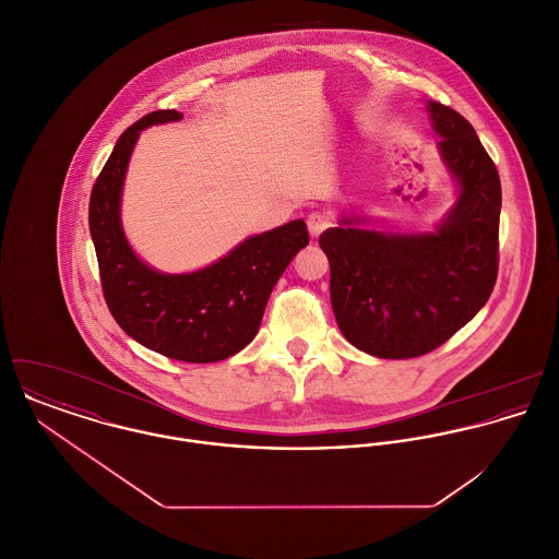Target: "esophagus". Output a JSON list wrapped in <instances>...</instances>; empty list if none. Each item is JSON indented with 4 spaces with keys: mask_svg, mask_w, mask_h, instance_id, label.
<instances>
[{
    "mask_svg": "<svg viewBox=\"0 0 559 559\" xmlns=\"http://www.w3.org/2000/svg\"><path fill=\"white\" fill-rule=\"evenodd\" d=\"M331 226V219L322 213H312L308 215V230H310V237L312 239H319L320 235Z\"/></svg>",
    "mask_w": 559,
    "mask_h": 559,
    "instance_id": "34e87169",
    "label": "esophagus"
}]
</instances>
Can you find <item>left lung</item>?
<instances>
[{
  "instance_id": "left-lung-1",
  "label": "left lung",
  "mask_w": 559,
  "mask_h": 559,
  "mask_svg": "<svg viewBox=\"0 0 559 559\" xmlns=\"http://www.w3.org/2000/svg\"><path fill=\"white\" fill-rule=\"evenodd\" d=\"M456 202L432 233L368 230L342 215L320 235L331 266V306L342 335L381 359L419 357L478 314L497 280L501 185L474 127L426 100Z\"/></svg>"
}]
</instances>
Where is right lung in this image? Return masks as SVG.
<instances>
[{"label":"right lung","mask_w":559,"mask_h":559,"mask_svg":"<svg viewBox=\"0 0 559 559\" xmlns=\"http://www.w3.org/2000/svg\"><path fill=\"white\" fill-rule=\"evenodd\" d=\"M180 118L176 109L153 111L120 135L92 187L87 219L103 295L124 333L169 359L213 364L255 337L273 286L310 237L306 222L295 219L247 237L191 273H160L146 264L122 228V187L140 133Z\"/></svg>","instance_id":"1"}]
</instances>
